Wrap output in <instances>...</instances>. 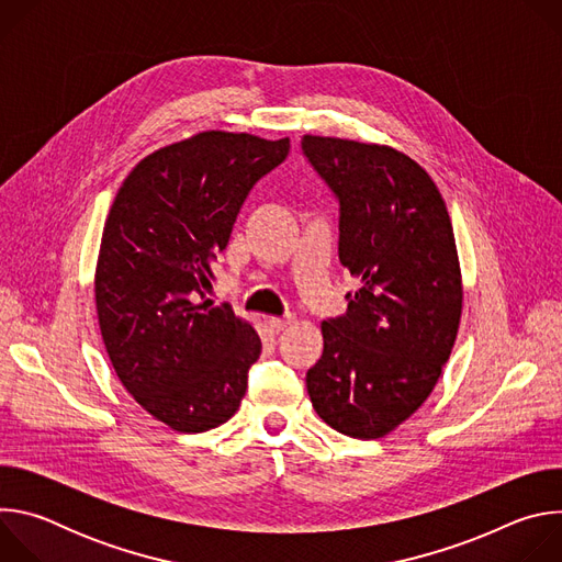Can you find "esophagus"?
Listing matches in <instances>:
<instances>
[{"label":"esophagus","instance_id":"1","mask_svg":"<svg viewBox=\"0 0 562 562\" xmlns=\"http://www.w3.org/2000/svg\"><path fill=\"white\" fill-rule=\"evenodd\" d=\"M269 331L271 334H282V331H286L291 325H293V317H269Z\"/></svg>","mask_w":562,"mask_h":562}]
</instances>
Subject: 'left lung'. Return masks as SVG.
I'll return each mask as SVG.
<instances>
[{
	"mask_svg": "<svg viewBox=\"0 0 562 562\" xmlns=\"http://www.w3.org/2000/svg\"><path fill=\"white\" fill-rule=\"evenodd\" d=\"M340 200V262L360 289L323 323V358L306 371L315 414L375 440L412 418L440 380L460 315L462 276L447 204L429 173L386 144L302 137Z\"/></svg>",
	"mask_w": 562,
	"mask_h": 562,
	"instance_id": "obj_1",
	"label": "left lung"
}]
</instances>
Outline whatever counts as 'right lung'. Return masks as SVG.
<instances>
[{
	"mask_svg": "<svg viewBox=\"0 0 562 562\" xmlns=\"http://www.w3.org/2000/svg\"><path fill=\"white\" fill-rule=\"evenodd\" d=\"M289 148L202 131L146 155L111 204L95 267L102 340L135 403L173 431L220 427L247 393L260 336L206 293L239 206Z\"/></svg>",
	"mask_w": 562,
	"mask_h": 562,
	"instance_id": "1",
	"label": "right lung"
}]
</instances>
